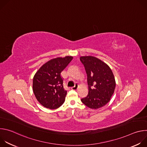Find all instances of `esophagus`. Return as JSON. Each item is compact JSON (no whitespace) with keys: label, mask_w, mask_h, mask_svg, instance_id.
<instances>
[{"label":"esophagus","mask_w":147,"mask_h":147,"mask_svg":"<svg viewBox=\"0 0 147 147\" xmlns=\"http://www.w3.org/2000/svg\"><path fill=\"white\" fill-rule=\"evenodd\" d=\"M78 87V85L77 84H75V86H74V87H71V90H77Z\"/></svg>","instance_id":"obj_1"}]
</instances>
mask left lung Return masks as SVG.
Instances as JSON below:
<instances>
[{"label": "left lung", "instance_id": "left-lung-1", "mask_svg": "<svg viewBox=\"0 0 147 147\" xmlns=\"http://www.w3.org/2000/svg\"><path fill=\"white\" fill-rule=\"evenodd\" d=\"M80 60L86 69L88 86V95L81 102L90 108H100L109 102L114 92L113 74L106 63L95 57L82 56Z\"/></svg>", "mask_w": 147, "mask_h": 147}]
</instances>
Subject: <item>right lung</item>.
<instances>
[{
  "label": "right lung",
  "instance_id": "right-lung-1",
  "mask_svg": "<svg viewBox=\"0 0 147 147\" xmlns=\"http://www.w3.org/2000/svg\"><path fill=\"white\" fill-rule=\"evenodd\" d=\"M72 56L53 59L44 64L33 78V92L38 101L47 108L55 109L65 100L67 91L61 76L73 59Z\"/></svg>",
  "mask_w": 147,
  "mask_h": 147
}]
</instances>
